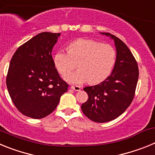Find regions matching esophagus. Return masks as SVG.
I'll list each match as a JSON object with an SVG mask.
<instances>
[{
	"label": "esophagus",
	"mask_w": 155,
	"mask_h": 155,
	"mask_svg": "<svg viewBox=\"0 0 155 155\" xmlns=\"http://www.w3.org/2000/svg\"><path fill=\"white\" fill-rule=\"evenodd\" d=\"M71 88L76 91H79L81 90V87L78 85H71Z\"/></svg>",
	"instance_id": "obj_1"
}]
</instances>
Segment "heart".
I'll use <instances>...</instances> for the list:
<instances>
[{"instance_id":"1","label":"heart","mask_w":155,"mask_h":155,"mask_svg":"<svg viewBox=\"0 0 155 155\" xmlns=\"http://www.w3.org/2000/svg\"><path fill=\"white\" fill-rule=\"evenodd\" d=\"M67 52H57L53 57V62L62 75L74 69L78 63L79 70L64 76L67 81L73 84L87 81L94 84L103 81L110 74L116 63L114 48L92 39L73 41L67 46Z\"/></svg>"}]
</instances>
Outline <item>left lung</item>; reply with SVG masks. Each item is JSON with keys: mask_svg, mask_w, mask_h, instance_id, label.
<instances>
[{"mask_svg": "<svg viewBox=\"0 0 155 155\" xmlns=\"http://www.w3.org/2000/svg\"><path fill=\"white\" fill-rule=\"evenodd\" d=\"M114 40L116 59L112 74L100 84L84 87L88 99L81 105L87 118L105 123L123 114L134 99L139 70L137 63L127 45L110 33L101 32Z\"/></svg>", "mask_w": 155, "mask_h": 155, "instance_id": "8db88e82", "label": "left lung"}]
</instances>
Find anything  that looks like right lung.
<instances>
[{"instance_id": "1", "label": "right lung", "mask_w": 155, "mask_h": 155, "mask_svg": "<svg viewBox=\"0 0 155 155\" xmlns=\"http://www.w3.org/2000/svg\"><path fill=\"white\" fill-rule=\"evenodd\" d=\"M61 33L41 32L18 48L6 78L14 105L25 116L42 119L55 110L68 84L59 75L52 50Z\"/></svg>"}]
</instances>
